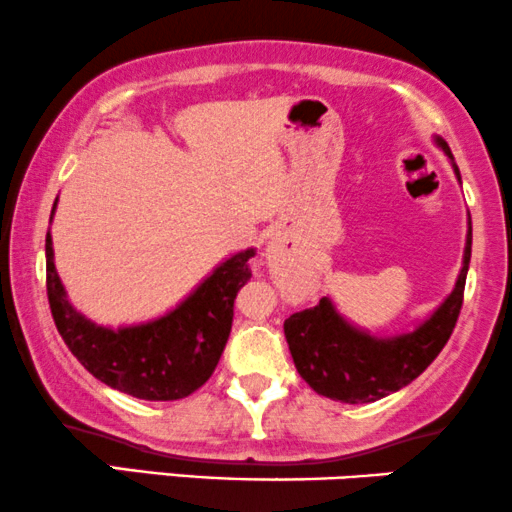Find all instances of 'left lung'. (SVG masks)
<instances>
[{"instance_id": "left-lung-1", "label": "left lung", "mask_w": 512, "mask_h": 512, "mask_svg": "<svg viewBox=\"0 0 512 512\" xmlns=\"http://www.w3.org/2000/svg\"><path fill=\"white\" fill-rule=\"evenodd\" d=\"M443 155L451 159L455 178L460 169L443 138H434ZM472 255V221L467 212V236L463 267L453 291L429 317L412 329L393 336H374L348 322L336 310L334 300L322 298L310 310L295 312L283 322L288 350L295 369L319 396L341 403H374L408 386L441 353L463 307V291Z\"/></svg>"}]
</instances>
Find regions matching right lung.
<instances>
[{
    "instance_id": "add662e5",
    "label": "right lung",
    "mask_w": 512,
    "mask_h": 512,
    "mask_svg": "<svg viewBox=\"0 0 512 512\" xmlns=\"http://www.w3.org/2000/svg\"><path fill=\"white\" fill-rule=\"evenodd\" d=\"M54 209L57 202L52 217ZM255 252H233L162 317L114 329L92 322L73 307L54 267L52 233L47 231V298L54 324L80 365L102 384L140 400L186 398L212 377L224 353L233 300L250 281Z\"/></svg>"
}]
</instances>
